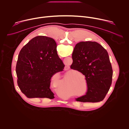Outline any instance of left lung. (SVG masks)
<instances>
[{"label": "left lung", "mask_w": 129, "mask_h": 129, "mask_svg": "<svg viewBox=\"0 0 129 129\" xmlns=\"http://www.w3.org/2000/svg\"><path fill=\"white\" fill-rule=\"evenodd\" d=\"M70 68L85 76L86 94L76 99L81 102L96 103L105 98L112 84L113 70L107 51L96 42L77 43L72 54Z\"/></svg>", "instance_id": "8db88e82"}]
</instances>
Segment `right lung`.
I'll use <instances>...</instances> for the list:
<instances>
[{
	"label": "right lung",
	"instance_id": "1",
	"mask_svg": "<svg viewBox=\"0 0 129 129\" xmlns=\"http://www.w3.org/2000/svg\"><path fill=\"white\" fill-rule=\"evenodd\" d=\"M64 66L58 55L56 41L46 36H37L19 52L16 67L18 85L28 98L52 99L51 78Z\"/></svg>",
	"mask_w": 129,
	"mask_h": 129
}]
</instances>
